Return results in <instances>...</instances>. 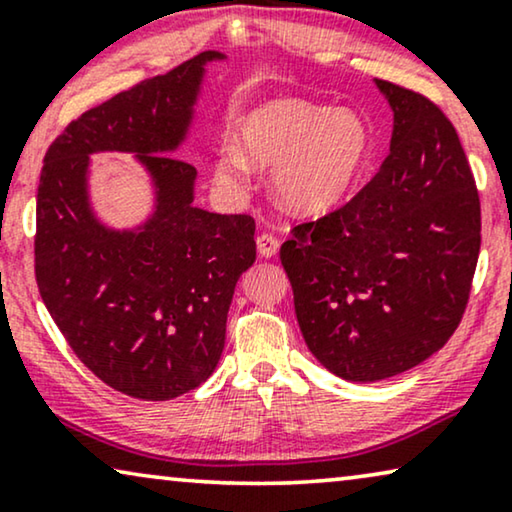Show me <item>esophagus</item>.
<instances>
[{"mask_svg":"<svg viewBox=\"0 0 512 512\" xmlns=\"http://www.w3.org/2000/svg\"><path fill=\"white\" fill-rule=\"evenodd\" d=\"M278 246H280V241L271 232H262L257 236V250H259V255H262V257L276 255Z\"/></svg>","mask_w":512,"mask_h":512,"instance_id":"34e87169","label":"esophagus"}]
</instances>
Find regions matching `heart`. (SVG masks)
<instances>
[{
  "label": "heart",
  "mask_w": 512,
  "mask_h": 512,
  "mask_svg": "<svg viewBox=\"0 0 512 512\" xmlns=\"http://www.w3.org/2000/svg\"><path fill=\"white\" fill-rule=\"evenodd\" d=\"M241 149L225 148L218 157V176L243 183L250 162L276 167V194L297 213H325L357 181L371 148L366 122L355 111L304 99H278L259 106L241 122Z\"/></svg>",
  "instance_id": "obj_1"
}]
</instances>
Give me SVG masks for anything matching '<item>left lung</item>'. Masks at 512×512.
I'll use <instances>...</instances> for the list:
<instances>
[{
    "label": "left lung",
    "instance_id": "left-lung-1",
    "mask_svg": "<svg viewBox=\"0 0 512 512\" xmlns=\"http://www.w3.org/2000/svg\"><path fill=\"white\" fill-rule=\"evenodd\" d=\"M376 85L394 111L390 155L348 204L280 246L308 350L352 383L397 376L448 343L480 253L478 187L452 122L420 92Z\"/></svg>",
    "mask_w": 512,
    "mask_h": 512
}]
</instances>
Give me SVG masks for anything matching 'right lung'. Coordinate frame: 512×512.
Wrapping results in <instances>:
<instances>
[{"label":"right lung","mask_w":512,"mask_h":512,"mask_svg":"<svg viewBox=\"0 0 512 512\" xmlns=\"http://www.w3.org/2000/svg\"><path fill=\"white\" fill-rule=\"evenodd\" d=\"M206 50L71 120L43 157L34 273L50 318L76 357L127 397L167 401L199 387L225 348L236 280L255 262V220L192 204L197 169L171 155L192 122ZM134 152L158 206L136 233L89 211L92 152Z\"/></svg>","instance_id":"add662e5"}]
</instances>
